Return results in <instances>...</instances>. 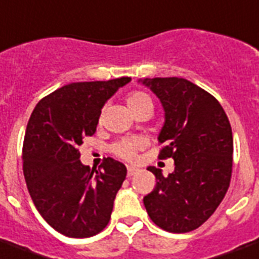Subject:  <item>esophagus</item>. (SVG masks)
Instances as JSON below:
<instances>
[{"label": "esophagus", "instance_id": "1", "mask_svg": "<svg viewBox=\"0 0 259 259\" xmlns=\"http://www.w3.org/2000/svg\"><path fill=\"white\" fill-rule=\"evenodd\" d=\"M138 169L136 168V167H127V177H133V175H136L137 174Z\"/></svg>", "mask_w": 259, "mask_h": 259}]
</instances>
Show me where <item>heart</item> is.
I'll list each match as a JSON object with an SVG mask.
<instances>
[{"instance_id": "b5f03b06", "label": "heart", "mask_w": 259, "mask_h": 259, "mask_svg": "<svg viewBox=\"0 0 259 259\" xmlns=\"http://www.w3.org/2000/svg\"><path fill=\"white\" fill-rule=\"evenodd\" d=\"M126 103L129 106L134 115L138 111H141L143 108H153V103H152L151 98L144 92H133L130 94L126 99ZM103 119V114L100 115V122ZM144 147V140L141 138H123L116 141L115 144H112L111 151L114 152V155L119 156L122 159L126 160H133L136 157L138 149H141Z\"/></svg>"}]
</instances>
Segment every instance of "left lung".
I'll list each match as a JSON object with an SVG mask.
<instances>
[{"mask_svg": "<svg viewBox=\"0 0 259 259\" xmlns=\"http://www.w3.org/2000/svg\"><path fill=\"white\" fill-rule=\"evenodd\" d=\"M160 99L165 121L159 133V159L172 157L167 178L155 174L156 186L144 205L156 226L185 234L202 226L224 198L231 182L234 140L226 111L216 98L189 80H140Z\"/></svg>", "mask_w": 259, "mask_h": 259, "instance_id": "1", "label": "left lung"}]
</instances>
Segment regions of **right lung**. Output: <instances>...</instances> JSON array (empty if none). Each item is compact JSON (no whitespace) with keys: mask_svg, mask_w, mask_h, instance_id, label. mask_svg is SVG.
Returning <instances> with one entry per match:
<instances>
[{"mask_svg":"<svg viewBox=\"0 0 259 259\" xmlns=\"http://www.w3.org/2000/svg\"><path fill=\"white\" fill-rule=\"evenodd\" d=\"M72 82L33 108L23 144V171L40 216L59 234L90 238L110 222L126 167L111 157L99 169L80 161L82 138L94 136L104 103L130 81Z\"/></svg>","mask_w":259,"mask_h":259,"instance_id":"right-lung-1","label":"right lung"}]
</instances>
